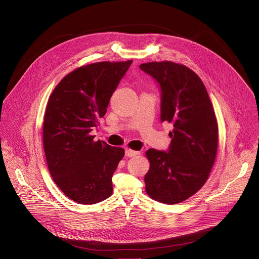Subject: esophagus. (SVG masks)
Segmentation results:
<instances>
[{"mask_svg": "<svg viewBox=\"0 0 259 259\" xmlns=\"http://www.w3.org/2000/svg\"><path fill=\"white\" fill-rule=\"evenodd\" d=\"M125 154H126V156L132 157V156L138 155V154H139V151H136V150H133V149H130V148H126V150H125Z\"/></svg>", "mask_w": 259, "mask_h": 259, "instance_id": "34e87169", "label": "esophagus"}]
</instances>
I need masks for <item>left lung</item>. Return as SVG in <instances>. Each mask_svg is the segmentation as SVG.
<instances>
[{
	"mask_svg": "<svg viewBox=\"0 0 259 259\" xmlns=\"http://www.w3.org/2000/svg\"><path fill=\"white\" fill-rule=\"evenodd\" d=\"M139 67L159 84L161 122L174 125L167 151H146L150 167L145 190L161 203H180L205 184L214 163L219 141L214 110L203 82L188 67L169 61Z\"/></svg>",
	"mask_w": 259,
	"mask_h": 259,
	"instance_id": "8db88e82",
	"label": "left lung"
}]
</instances>
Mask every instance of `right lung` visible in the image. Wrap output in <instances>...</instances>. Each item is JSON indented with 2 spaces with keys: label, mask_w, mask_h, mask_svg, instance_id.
Wrapping results in <instances>:
<instances>
[{
  "label": "right lung",
  "mask_w": 259,
  "mask_h": 259,
  "mask_svg": "<svg viewBox=\"0 0 259 259\" xmlns=\"http://www.w3.org/2000/svg\"><path fill=\"white\" fill-rule=\"evenodd\" d=\"M132 60L99 62L66 75L53 91L45 113L42 140L54 182L73 201L95 204L113 193L112 177L125 150L95 141L91 132L107 113Z\"/></svg>",
  "instance_id": "add662e5"
}]
</instances>
